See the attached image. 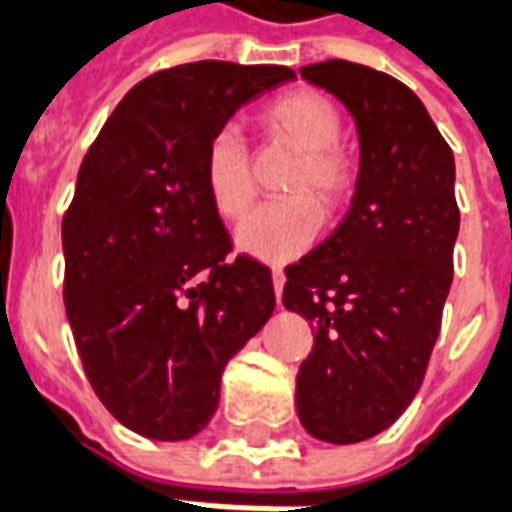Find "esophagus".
<instances>
[{
	"instance_id": "obj_1",
	"label": "esophagus",
	"mask_w": 512,
	"mask_h": 512,
	"mask_svg": "<svg viewBox=\"0 0 512 512\" xmlns=\"http://www.w3.org/2000/svg\"><path fill=\"white\" fill-rule=\"evenodd\" d=\"M271 277H274V293H277V299H279V293H282V288H285V274H282V268H274V271H271Z\"/></svg>"
}]
</instances>
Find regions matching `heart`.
I'll return each mask as SVG.
<instances>
[{
  "label": "heart",
  "instance_id": "obj_1",
  "mask_svg": "<svg viewBox=\"0 0 512 512\" xmlns=\"http://www.w3.org/2000/svg\"><path fill=\"white\" fill-rule=\"evenodd\" d=\"M260 131L296 153L279 183L285 200L268 202L246 219L235 241L249 255L285 263L304 255L318 238L323 214L337 216L359 180L354 153L340 142L343 109L318 90H290L257 112ZM202 186L224 222H238L255 202L257 183L246 142L233 128L213 131L202 150Z\"/></svg>",
  "mask_w": 512,
  "mask_h": 512
}]
</instances>
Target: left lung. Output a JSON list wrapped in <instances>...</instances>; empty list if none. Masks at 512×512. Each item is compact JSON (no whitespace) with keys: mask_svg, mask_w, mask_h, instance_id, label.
I'll return each mask as SVG.
<instances>
[{"mask_svg":"<svg viewBox=\"0 0 512 512\" xmlns=\"http://www.w3.org/2000/svg\"><path fill=\"white\" fill-rule=\"evenodd\" d=\"M299 73L348 106L362 158L340 227L285 268L282 304L315 326L296 408L315 439L356 444L406 411L428 370L461 224L455 158L395 76L345 60Z\"/></svg>","mask_w":512,"mask_h":512,"instance_id":"left-lung-1","label":"left lung"}]
</instances>
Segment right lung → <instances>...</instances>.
Here are the masks:
<instances>
[{
    "label": "right lung",
    "instance_id": "obj_1",
    "mask_svg": "<svg viewBox=\"0 0 512 512\" xmlns=\"http://www.w3.org/2000/svg\"><path fill=\"white\" fill-rule=\"evenodd\" d=\"M293 76L219 60L153 73L79 167L62 216L65 312L98 400L147 439L200 433L224 365L274 312L271 268L233 257L202 150L238 106Z\"/></svg>",
    "mask_w": 512,
    "mask_h": 512
}]
</instances>
